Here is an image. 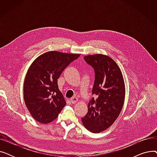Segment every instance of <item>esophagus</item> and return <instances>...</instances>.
<instances>
[{
    "label": "esophagus",
    "instance_id": "1",
    "mask_svg": "<svg viewBox=\"0 0 157 157\" xmlns=\"http://www.w3.org/2000/svg\"><path fill=\"white\" fill-rule=\"evenodd\" d=\"M70 101H71V102L72 104H76V103L78 101V98L76 97H72V98H71Z\"/></svg>",
    "mask_w": 157,
    "mask_h": 157
}]
</instances>
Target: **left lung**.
I'll return each instance as SVG.
<instances>
[{
    "mask_svg": "<svg viewBox=\"0 0 157 157\" xmlns=\"http://www.w3.org/2000/svg\"><path fill=\"white\" fill-rule=\"evenodd\" d=\"M85 60L95 71L92 98L88 113L81 118L84 127L93 133H99L111 126L120 115L125 97V86L120 68L108 55H89Z\"/></svg>",
    "mask_w": 157,
    "mask_h": 157,
    "instance_id": "1",
    "label": "left lung"
}]
</instances>
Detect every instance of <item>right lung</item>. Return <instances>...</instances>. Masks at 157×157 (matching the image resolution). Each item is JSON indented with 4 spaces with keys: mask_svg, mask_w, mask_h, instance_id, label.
Returning a JSON list of instances; mask_svg holds the SVG:
<instances>
[{
    "mask_svg": "<svg viewBox=\"0 0 157 157\" xmlns=\"http://www.w3.org/2000/svg\"><path fill=\"white\" fill-rule=\"evenodd\" d=\"M80 54L46 52L32 63L23 85L24 101L32 117L47 124L55 120L66 105L58 86L62 72Z\"/></svg>",
    "mask_w": 157,
    "mask_h": 157,
    "instance_id": "right-lung-1",
    "label": "right lung"
}]
</instances>
